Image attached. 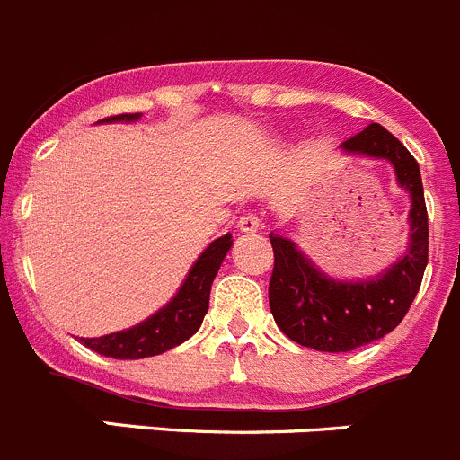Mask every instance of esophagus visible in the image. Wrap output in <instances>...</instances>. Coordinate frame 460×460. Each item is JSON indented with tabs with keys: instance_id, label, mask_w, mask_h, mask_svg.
I'll use <instances>...</instances> for the list:
<instances>
[{
	"instance_id": "1",
	"label": "esophagus",
	"mask_w": 460,
	"mask_h": 460,
	"mask_svg": "<svg viewBox=\"0 0 460 460\" xmlns=\"http://www.w3.org/2000/svg\"><path fill=\"white\" fill-rule=\"evenodd\" d=\"M237 227L242 230V233H257V230L261 227V218L252 212L243 214V217L237 221Z\"/></svg>"
}]
</instances>
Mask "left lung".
Wrapping results in <instances>:
<instances>
[{"mask_svg": "<svg viewBox=\"0 0 460 460\" xmlns=\"http://www.w3.org/2000/svg\"><path fill=\"white\" fill-rule=\"evenodd\" d=\"M348 153L384 157L411 194V246L393 269L368 282H336L312 266L288 239L270 234L269 305L279 330L318 352H349L395 330L418 296L429 260V221L415 157L384 126L370 124L341 144Z\"/></svg>", "mask_w": 460, "mask_h": 460, "instance_id": "1", "label": "left lung"}]
</instances>
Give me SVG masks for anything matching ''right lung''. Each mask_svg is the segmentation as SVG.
<instances>
[{
	"mask_svg": "<svg viewBox=\"0 0 460 460\" xmlns=\"http://www.w3.org/2000/svg\"><path fill=\"white\" fill-rule=\"evenodd\" d=\"M137 117L139 112H135V115L124 112V115L106 117L103 121H133ZM230 246H233V234H226V237L209 243L208 251L191 266L185 284L176 293V298L167 307L160 309L155 316L146 318V321L130 327V330L81 341L94 352L112 358L155 357V354L167 352V349L181 345L182 341L196 334V330L203 323V316L208 314L209 307V288H212L218 266H221Z\"/></svg>",
	"mask_w": 460,
	"mask_h": 460,
	"instance_id": "right-lung-1",
	"label": "right lung"
}]
</instances>
